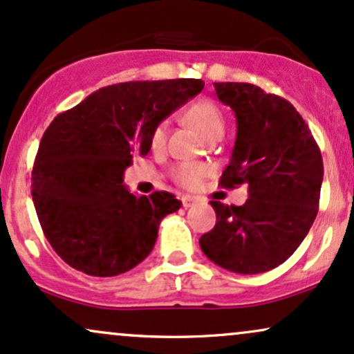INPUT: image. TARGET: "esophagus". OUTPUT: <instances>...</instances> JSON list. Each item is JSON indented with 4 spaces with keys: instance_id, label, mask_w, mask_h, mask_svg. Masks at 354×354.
I'll list each match as a JSON object with an SVG mask.
<instances>
[{
    "instance_id": "esophagus-1",
    "label": "esophagus",
    "mask_w": 354,
    "mask_h": 354,
    "mask_svg": "<svg viewBox=\"0 0 354 354\" xmlns=\"http://www.w3.org/2000/svg\"><path fill=\"white\" fill-rule=\"evenodd\" d=\"M181 203H183V206H185V208H191V206H193L194 203H196V200H194L193 196H183Z\"/></svg>"
}]
</instances>
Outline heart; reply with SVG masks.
Returning a JSON list of instances; mask_svg holds the SVG:
<instances>
[{
  "instance_id": "obj_1",
  "label": "heart",
  "mask_w": 354,
  "mask_h": 354,
  "mask_svg": "<svg viewBox=\"0 0 354 354\" xmlns=\"http://www.w3.org/2000/svg\"><path fill=\"white\" fill-rule=\"evenodd\" d=\"M189 121L200 129L206 138L225 131V118L219 108L211 100H200L188 109ZM166 141V124L158 123L151 131V146L161 148ZM206 174V166L201 163H183L173 169V178L185 188H194Z\"/></svg>"
}]
</instances>
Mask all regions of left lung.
<instances>
[{"mask_svg":"<svg viewBox=\"0 0 354 354\" xmlns=\"http://www.w3.org/2000/svg\"><path fill=\"white\" fill-rule=\"evenodd\" d=\"M234 111L236 141L221 174L223 188L248 185L243 206L211 201L214 228L200 246L214 265L256 274L286 261L318 214L323 158L293 104L250 83H214Z\"/></svg>","mask_w":354,"mask_h":354,"instance_id":"left-lung-1","label":"left lung"}]
</instances>
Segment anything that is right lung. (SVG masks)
I'll list each match as a JSON object with an SVG mask.
<instances>
[{
    "instance_id": "add662e5",
    "label": "right lung",
    "mask_w": 354,
    "mask_h": 354,
    "mask_svg": "<svg viewBox=\"0 0 354 354\" xmlns=\"http://www.w3.org/2000/svg\"><path fill=\"white\" fill-rule=\"evenodd\" d=\"M203 86L188 78L111 84L53 120L31 194L44 236L64 263L108 278L151 253L161 219L181 201L168 191L135 196L123 185L124 169L149 153L154 126Z\"/></svg>"
}]
</instances>
